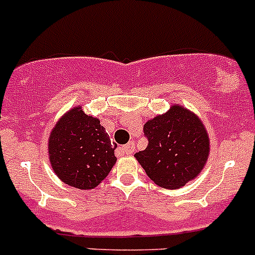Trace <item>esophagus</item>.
<instances>
[{
  "instance_id": "34e87169",
  "label": "esophagus",
  "mask_w": 255,
  "mask_h": 255,
  "mask_svg": "<svg viewBox=\"0 0 255 255\" xmlns=\"http://www.w3.org/2000/svg\"><path fill=\"white\" fill-rule=\"evenodd\" d=\"M120 151L123 154H132L134 151V143L129 142L128 144H126V145L120 146Z\"/></svg>"
}]
</instances>
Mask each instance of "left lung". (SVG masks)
Here are the masks:
<instances>
[{"label":"left lung","mask_w":255,"mask_h":255,"mask_svg":"<svg viewBox=\"0 0 255 255\" xmlns=\"http://www.w3.org/2000/svg\"><path fill=\"white\" fill-rule=\"evenodd\" d=\"M145 150L134 156L146 175L164 189H179L204 169L210 142L201 121L181 106L148 121L143 128Z\"/></svg>","instance_id":"left-lung-1"}]
</instances>
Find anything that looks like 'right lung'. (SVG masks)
<instances>
[{"label":"right lung","instance_id":"right-lung-1","mask_svg":"<svg viewBox=\"0 0 255 255\" xmlns=\"http://www.w3.org/2000/svg\"><path fill=\"white\" fill-rule=\"evenodd\" d=\"M109 133L92 116L75 107L58 121L49 137V159L59 179L80 190L96 187L117 158Z\"/></svg>","mask_w":255,"mask_h":255}]
</instances>
